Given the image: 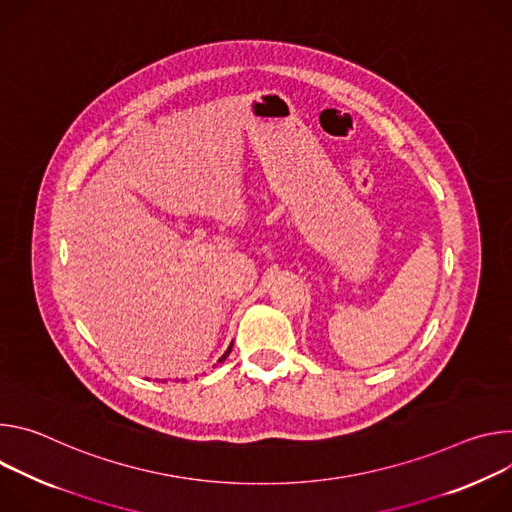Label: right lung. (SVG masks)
<instances>
[{
	"label": "right lung",
	"mask_w": 512,
	"mask_h": 512,
	"mask_svg": "<svg viewBox=\"0 0 512 512\" xmlns=\"http://www.w3.org/2000/svg\"><path fill=\"white\" fill-rule=\"evenodd\" d=\"M230 352H232V346H230V348H227V352H225V354H223V356L219 358V362H223V360H225L227 356H230Z\"/></svg>",
	"instance_id": "right-lung-1"
}]
</instances>
